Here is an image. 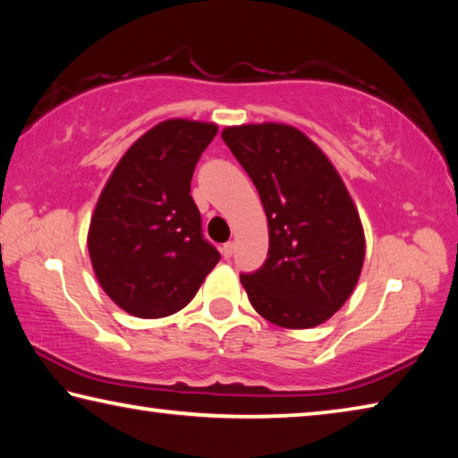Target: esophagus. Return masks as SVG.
<instances>
[{"label":"esophagus","instance_id":"obj_1","mask_svg":"<svg viewBox=\"0 0 458 458\" xmlns=\"http://www.w3.org/2000/svg\"><path fill=\"white\" fill-rule=\"evenodd\" d=\"M232 254H234V242H226L222 246V257L224 259H230Z\"/></svg>","mask_w":458,"mask_h":458}]
</instances>
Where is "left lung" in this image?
<instances>
[{
	"instance_id": "1",
	"label": "left lung",
	"mask_w": 458,
	"mask_h": 458,
	"mask_svg": "<svg viewBox=\"0 0 458 458\" xmlns=\"http://www.w3.org/2000/svg\"><path fill=\"white\" fill-rule=\"evenodd\" d=\"M259 190L268 222V259L240 275L260 317L311 329L335 315L360 281L366 236L360 212L327 155L284 123L222 131Z\"/></svg>"
}]
</instances>
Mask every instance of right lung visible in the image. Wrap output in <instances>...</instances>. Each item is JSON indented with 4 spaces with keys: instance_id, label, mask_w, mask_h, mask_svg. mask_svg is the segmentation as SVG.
Instances as JSON below:
<instances>
[{
    "instance_id": "1",
    "label": "right lung",
    "mask_w": 458,
    "mask_h": 458,
    "mask_svg": "<svg viewBox=\"0 0 458 458\" xmlns=\"http://www.w3.org/2000/svg\"><path fill=\"white\" fill-rule=\"evenodd\" d=\"M216 133V123H157L129 147L100 191L87 238L92 270L129 315L161 319L182 311L218 265L190 196L193 169Z\"/></svg>"
}]
</instances>
